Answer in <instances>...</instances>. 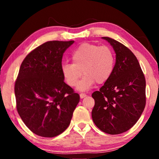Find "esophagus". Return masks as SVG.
Instances as JSON below:
<instances>
[{"mask_svg":"<svg viewBox=\"0 0 159 159\" xmlns=\"http://www.w3.org/2000/svg\"><path fill=\"white\" fill-rule=\"evenodd\" d=\"M80 98H81V99L84 98L85 97H86V94H85V93H80Z\"/></svg>","mask_w":159,"mask_h":159,"instance_id":"1","label":"esophagus"}]
</instances>
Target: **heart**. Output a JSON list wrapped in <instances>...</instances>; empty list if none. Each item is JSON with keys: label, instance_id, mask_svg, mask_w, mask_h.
Segmentation results:
<instances>
[{"label": "heart", "instance_id": "1", "mask_svg": "<svg viewBox=\"0 0 159 159\" xmlns=\"http://www.w3.org/2000/svg\"><path fill=\"white\" fill-rule=\"evenodd\" d=\"M73 64L61 65V74L67 84L76 86L82 71L85 75L78 85L80 90H89L95 82L98 84L107 82L114 71L116 57L111 48L106 45L83 43L71 55Z\"/></svg>", "mask_w": 159, "mask_h": 159}]
</instances>
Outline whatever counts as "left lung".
<instances>
[{
    "instance_id": "1",
    "label": "left lung",
    "mask_w": 159,
    "mask_h": 159,
    "mask_svg": "<svg viewBox=\"0 0 159 159\" xmlns=\"http://www.w3.org/2000/svg\"><path fill=\"white\" fill-rule=\"evenodd\" d=\"M102 39L114 48L116 63L111 78L92 94V118L99 130L118 134L130 129L141 116L146 104V80L130 49L111 38Z\"/></svg>"
}]
</instances>
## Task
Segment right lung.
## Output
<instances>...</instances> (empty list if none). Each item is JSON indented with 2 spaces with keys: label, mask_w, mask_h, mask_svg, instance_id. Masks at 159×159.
Returning a JSON list of instances; mask_svg holds the SVG:
<instances>
[{
  "label": "right lung",
  "mask_w": 159,
  "mask_h": 159,
  "mask_svg": "<svg viewBox=\"0 0 159 159\" xmlns=\"http://www.w3.org/2000/svg\"><path fill=\"white\" fill-rule=\"evenodd\" d=\"M74 41H48L23 60L15 84L17 110L31 132L54 138L68 128L80 96L61 74L63 54Z\"/></svg>",
  "instance_id": "obj_1"
}]
</instances>
